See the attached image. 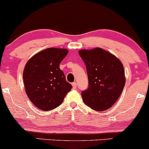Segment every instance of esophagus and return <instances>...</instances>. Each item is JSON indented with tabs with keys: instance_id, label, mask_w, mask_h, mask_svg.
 Here are the masks:
<instances>
[{
	"instance_id": "34e87169",
	"label": "esophagus",
	"mask_w": 149,
	"mask_h": 149,
	"mask_svg": "<svg viewBox=\"0 0 149 149\" xmlns=\"http://www.w3.org/2000/svg\"><path fill=\"white\" fill-rule=\"evenodd\" d=\"M72 86L73 89H76L77 88V83H72Z\"/></svg>"
}]
</instances>
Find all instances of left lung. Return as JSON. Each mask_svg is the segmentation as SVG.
<instances>
[{
  "label": "left lung",
  "instance_id": "obj_1",
  "mask_svg": "<svg viewBox=\"0 0 149 149\" xmlns=\"http://www.w3.org/2000/svg\"><path fill=\"white\" fill-rule=\"evenodd\" d=\"M79 55L86 66L89 85L82 91L83 102L97 111H103L116 103L125 84L122 62L100 47L81 49Z\"/></svg>",
  "mask_w": 149,
  "mask_h": 149
}]
</instances>
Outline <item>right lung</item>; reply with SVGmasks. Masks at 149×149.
Returning a JSON list of instances; mask_svg holds the SVG:
<instances>
[{
    "instance_id": "add662e5",
    "label": "right lung",
    "mask_w": 149,
    "mask_h": 149,
    "mask_svg": "<svg viewBox=\"0 0 149 149\" xmlns=\"http://www.w3.org/2000/svg\"><path fill=\"white\" fill-rule=\"evenodd\" d=\"M68 52L66 49L47 48L33 55L25 65L23 80L26 93L40 110L47 111L59 107L72 88L59 69Z\"/></svg>"
}]
</instances>
